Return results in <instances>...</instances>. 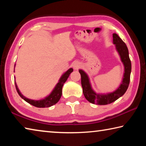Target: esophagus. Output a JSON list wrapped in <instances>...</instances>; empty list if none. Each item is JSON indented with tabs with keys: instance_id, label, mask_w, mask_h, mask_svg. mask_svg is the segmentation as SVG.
Returning a JSON list of instances; mask_svg holds the SVG:
<instances>
[{
	"instance_id": "1",
	"label": "esophagus",
	"mask_w": 146,
	"mask_h": 146,
	"mask_svg": "<svg viewBox=\"0 0 146 146\" xmlns=\"http://www.w3.org/2000/svg\"><path fill=\"white\" fill-rule=\"evenodd\" d=\"M81 64L78 61H75L73 63V67L75 70H78V69L80 67Z\"/></svg>"
}]
</instances>
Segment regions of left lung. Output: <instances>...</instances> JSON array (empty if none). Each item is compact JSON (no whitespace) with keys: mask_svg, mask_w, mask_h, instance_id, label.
<instances>
[{"mask_svg":"<svg viewBox=\"0 0 146 146\" xmlns=\"http://www.w3.org/2000/svg\"><path fill=\"white\" fill-rule=\"evenodd\" d=\"M113 44H115L116 49L120 56L121 61L124 66V73H123L122 83L119 87L115 91L107 94L97 93L91 88L90 79L87 74L82 70H79L81 75V84L83 89V93L86 100L92 104L98 105H107L111 104L125 93L130 82V75L131 71V63L129 56V51L126 44L121 39L117 34H113Z\"/></svg>","mask_w":146,"mask_h":146,"instance_id":"8db88e82","label":"left lung"}]
</instances>
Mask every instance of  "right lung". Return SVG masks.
I'll list each match as a JSON object with an SVG mask.
<instances>
[{
	"label": "right lung",
	"instance_id": "1",
	"mask_svg": "<svg viewBox=\"0 0 146 146\" xmlns=\"http://www.w3.org/2000/svg\"><path fill=\"white\" fill-rule=\"evenodd\" d=\"M73 68H70L67 71H66V72L62 75L60 78L59 79L58 82L56 84V85L55 87V88L53 89L52 92L49 94L48 97L44 98V99L35 100L29 99V98L24 97V96L23 95H22V93L20 92L19 88L17 86L16 82H15V84L17 91V93H19L20 97L25 100L26 102L30 104L32 106H35L36 108L51 107V106L55 105V104L57 103L58 102V100H60V98L62 96V90L64 84L66 82V80H67L69 76H70L71 72H73Z\"/></svg>",
	"mask_w": 146,
	"mask_h": 146
}]
</instances>
